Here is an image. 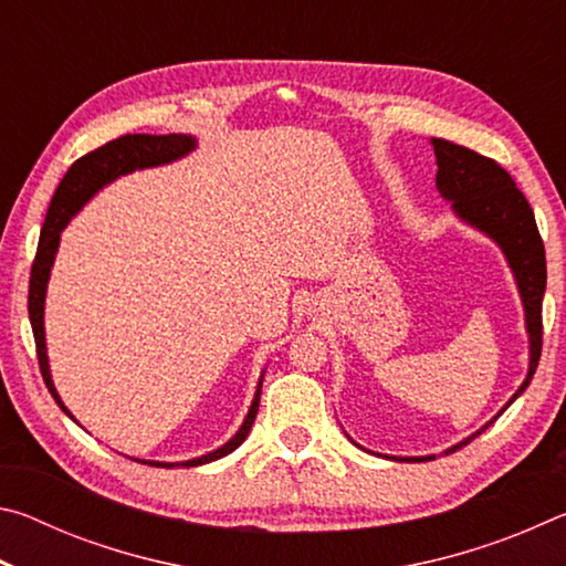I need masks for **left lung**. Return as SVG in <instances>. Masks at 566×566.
<instances>
[{
  "label": "left lung",
  "instance_id": "left-lung-1",
  "mask_svg": "<svg viewBox=\"0 0 566 566\" xmlns=\"http://www.w3.org/2000/svg\"><path fill=\"white\" fill-rule=\"evenodd\" d=\"M437 155V189L442 197L449 199L454 212L484 234H490L496 244L502 247L510 262L512 272L520 286L524 312H526V332H530V375L524 385L516 389L512 401L530 387L536 371V364L542 357V300L547 290V260H544V242L536 229V219L530 202L516 189L510 171L502 169L494 159L482 157L474 149L447 139H432ZM506 405V407H510ZM504 407V409H506ZM502 409V411H504ZM500 411V415H502ZM496 415V417H500ZM494 417V419H496ZM492 419V421H494ZM490 421V424H492ZM479 429L476 434L464 439L462 444L449 449L457 452L459 447L472 442L474 437L484 432L486 427ZM447 452V454H449ZM399 462H427L434 457H397Z\"/></svg>",
  "mask_w": 566,
  "mask_h": 566
}]
</instances>
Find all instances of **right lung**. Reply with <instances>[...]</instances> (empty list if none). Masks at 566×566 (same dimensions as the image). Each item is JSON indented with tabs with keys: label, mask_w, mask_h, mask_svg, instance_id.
Masks as SVG:
<instances>
[{
	"label": "right lung",
	"mask_w": 566,
	"mask_h": 566,
	"mask_svg": "<svg viewBox=\"0 0 566 566\" xmlns=\"http://www.w3.org/2000/svg\"><path fill=\"white\" fill-rule=\"evenodd\" d=\"M189 149H195V139L185 137V134H124V137H117L102 145L99 149L90 151L74 161L66 171L64 179L56 187L50 212H46L42 234H40V247H36L34 262H32V274H30V322H32V332H34V344H36V359H40V371L46 389L52 391V397L56 405L62 407L64 415H70V409L62 405L60 395L52 385V375H50V361H46V344H44V294H46V282H50V272H52V262L56 254V247H60V234L62 229L70 224V219L80 212L82 205L97 191L99 187L107 185V181L117 179L119 175H127V171L134 169H145V167H157V165H167L171 159L185 157ZM256 409H260V389H256L252 407H249V415L244 419V424L239 432L229 439L224 447L214 449L205 457L189 459V462H181V467H199L207 462H214V459L224 457L229 452L244 442L249 429H252L254 419H256ZM72 417V415H70ZM142 464H151V467H175L171 462H142Z\"/></svg>",
	"instance_id": "right-lung-1"
}]
</instances>
